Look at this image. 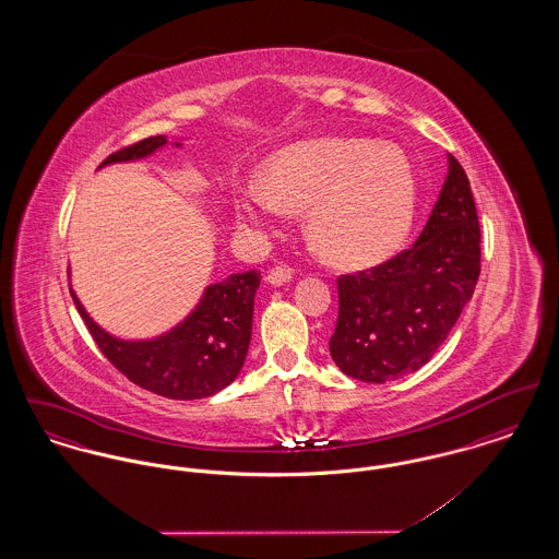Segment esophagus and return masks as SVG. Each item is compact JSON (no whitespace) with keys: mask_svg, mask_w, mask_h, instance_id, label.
<instances>
[{"mask_svg":"<svg viewBox=\"0 0 559 559\" xmlns=\"http://www.w3.org/2000/svg\"><path fill=\"white\" fill-rule=\"evenodd\" d=\"M293 278V270L289 266H274L267 272L266 281L272 287H281Z\"/></svg>","mask_w":559,"mask_h":559,"instance_id":"esophagus-1","label":"esophagus"}]
</instances>
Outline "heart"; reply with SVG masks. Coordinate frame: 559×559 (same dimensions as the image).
<instances>
[{"mask_svg": "<svg viewBox=\"0 0 559 559\" xmlns=\"http://www.w3.org/2000/svg\"><path fill=\"white\" fill-rule=\"evenodd\" d=\"M320 253L342 266H371L406 239L417 210V174L388 144L360 138H312L276 151L264 185L235 194L242 224L267 228L287 210H306Z\"/></svg>", "mask_w": 559, "mask_h": 559, "instance_id": "1", "label": "heart"}]
</instances>
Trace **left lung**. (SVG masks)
Returning <instances> with one entry per match:
<instances>
[{
    "instance_id": "8db88e82",
    "label": "left lung",
    "mask_w": 559,
    "mask_h": 559,
    "mask_svg": "<svg viewBox=\"0 0 559 559\" xmlns=\"http://www.w3.org/2000/svg\"><path fill=\"white\" fill-rule=\"evenodd\" d=\"M478 276V212L465 169L449 155V176L415 245L337 278L331 358L367 383L419 371L449 337Z\"/></svg>"
}]
</instances>
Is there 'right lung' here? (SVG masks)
<instances>
[{
	"label": "right lung",
	"mask_w": 559,
	"mask_h": 559,
	"mask_svg": "<svg viewBox=\"0 0 559 559\" xmlns=\"http://www.w3.org/2000/svg\"><path fill=\"white\" fill-rule=\"evenodd\" d=\"M165 144V135L144 138L112 153L100 167L144 159ZM174 144L182 146L180 142ZM260 278L258 270H249L210 285L187 319L159 337L142 342L110 335L90 319L73 289L71 295L87 331L115 369L153 394L171 400H199L230 385L242 369L251 342L253 299Z\"/></svg>",
	"instance_id": "obj_1"
}]
</instances>
